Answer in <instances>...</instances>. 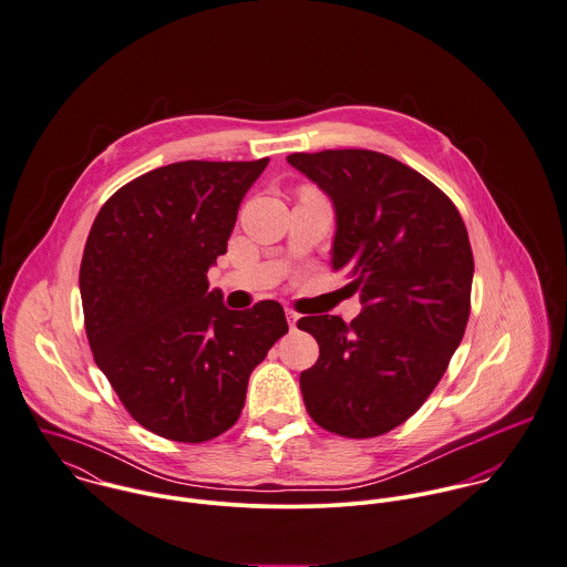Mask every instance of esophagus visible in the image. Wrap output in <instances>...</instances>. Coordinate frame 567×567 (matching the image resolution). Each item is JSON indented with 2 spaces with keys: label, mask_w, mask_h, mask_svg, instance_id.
I'll list each match as a JSON object with an SVG mask.
<instances>
[{
  "label": "esophagus",
  "mask_w": 567,
  "mask_h": 567,
  "mask_svg": "<svg viewBox=\"0 0 567 567\" xmlns=\"http://www.w3.org/2000/svg\"><path fill=\"white\" fill-rule=\"evenodd\" d=\"M287 321H289V326H291V328H296V323H298V313H293L291 309H287Z\"/></svg>",
  "instance_id": "esophagus-1"
}]
</instances>
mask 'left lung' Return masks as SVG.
<instances>
[{"mask_svg":"<svg viewBox=\"0 0 567 567\" xmlns=\"http://www.w3.org/2000/svg\"><path fill=\"white\" fill-rule=\"evenodd\" d=\"M334 208L330 265L361 298L298 321L319 343L300 374L305 406L337 435L365 440L406 422L431 395L470 317L474 258L456 206L431 181L372 150L291 154Z\"/></svg>","mask_w":567,"mask_h":567,"instance_id":"obj_1","label":"left lung"}]
</instances>
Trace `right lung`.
I'll return each instance as SVG.
<instances>
[{"mask_svg":"<svg viewBox=\"0 0 567 567\" xmlns=\"http://www.w3.org/2000/svg\"><path fill=\"white\" fill-rule=\"evenodd\" d=\"M267 163L158 167L117 190L91 226L80 296L95 363L130 415L165 440L228 431L254 368L289 330L278 302L230 311L206 282Z\"/></svg>","mask_w":567,"mask_h":567,"instance_id":"1","label":"right lung"}]
</instances>
